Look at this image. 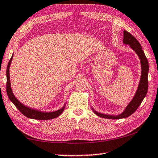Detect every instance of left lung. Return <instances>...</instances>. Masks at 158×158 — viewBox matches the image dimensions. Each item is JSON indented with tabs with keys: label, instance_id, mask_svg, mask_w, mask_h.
<instances>
[{
	"label": "left lung",
	"instance_id": "left-lung-1",
	"mask_svg": "<svg viewBox=\"0 0 158 158\" xmlns=\"http://www.w3.org/2000/svg\"><path fill=\"white\" fill-rule=\"evenodd\" d=\"M123 43L125 44H129L130 47L137 53L139 58L140 59L141 66V78L139 84L137 91H136L135 96L131 100L130 102L128 104V105L125 109L123 112H122L119 115H109L102 114L100 112L96 111L93 109V111L97 116L104 118L108 119H120L127 118L132 115L138 109L140 106L141 103L142 102L144 98L146 97L148 92V60L145 56L143 51L142 50L139 42H138L137 39L134 37L132 35H131L127 31H123Z\"/></svg>",
	"mask_w": 158,
	"mask_h": 158
}]
</instances>
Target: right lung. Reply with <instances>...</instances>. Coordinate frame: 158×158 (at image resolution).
Instances as JSON below:
<instances>
[{"instance_id":"right-lung-1","label":"right lung","mask_w":158,"mask_h":158,"mask_svg":"<svg viewBox=\"0 0 158 158\" xmlns=\"http://www.w3.org/2000/svg\"><path fill=\"white\" fill-rule=\"evenodd\" d=\"M12 58H13V55L12 56V57L9 61L8 65H7V70H6V75H7L6 90H7V96H8L10 101L14 104V105L16 106V107L19 110V111L21 114L24 115V116L27 118H29L36 119V120H50V119L55 118L59 116L60 115L63 113L64 109L65 107V104L64 105V106L62 108L58 109L57 111H52V112H44V111L42 112L41 111H38V110H36V109L28 107V106L23 105L22 103H21L16 98V97L12 93V90L11 89V84H10V64H11V62H12Z\"/></svg>"}]
</instances>
